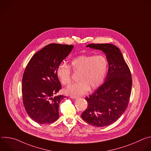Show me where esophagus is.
Wrapping results in <instances>:
<instances>
[{"label": "esophagus", "instance_id": "1", "mask_svg": "<svg viewBox=\"0 0 151 151\" xmlns=\"http://www.w3.org/2000/svg\"><path fill=\"white\" fill-rule=\"evenodd\" d=\"M71 99H77L78 97V96H70V97Z\"/></svg>", "mask_w": 151, "mask_h": 151}]
</instances>
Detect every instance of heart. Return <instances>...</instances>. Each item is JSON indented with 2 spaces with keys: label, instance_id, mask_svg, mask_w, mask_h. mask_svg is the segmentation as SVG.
<instances>
[{
  "label": "heart",
  "instance_id": "b5f03b06",
  "mask_svg": "<svg viewBox=\"0 0 151 151\" xmlns=\"http://www.w3.org/2000/svg\"><path fill=\"white\" fill-rule=\"evenodd\" d=\"M72 70L79 73V82L64 89L65 94L78 96L87 93L90 89L95 90L103 83L109 68L107 58L103 55H82L71 61ZM57 76L63 85L71 83V69L65 64H60L56 70Z\"/></svg>",
  "mask_w": 151,
  "mask_h": 151
}]
</instances>
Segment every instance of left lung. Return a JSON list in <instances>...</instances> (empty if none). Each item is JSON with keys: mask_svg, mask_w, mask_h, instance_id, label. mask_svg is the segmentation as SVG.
<instances>
[{"mask_svg": "<svg viewBox=\"0 0 151 151\" xmlns=\"http://www.w3.org/2000/svg\"><path fill=\"white\" fill-rule=\"evenodd\" d=\"M87 47L102 51L108 60L109 69L104 82L85 98L88 107L81 117L93 126L105 127L116 121L125 111L131 95L132 74L116 46L91 44Z\"/></svg>", "mask_w": 151, "mask_h": 151, "instance_id": "1", "label": "left lung"}]
</instances>
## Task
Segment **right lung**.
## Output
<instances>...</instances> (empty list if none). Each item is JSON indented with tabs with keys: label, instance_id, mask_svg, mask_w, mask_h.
Listing matches in <instances>:
<instances>
[{
	"label": "right lung",
	"instance_id": "obj_1",
	"mask_svg": "<svg viewBox=\"0 0 151 151\" xmlns=\"http://www.w3.org/2000/svg\"><path fill=\"white\" fill-rule=\"evenodd\" d=\"M72 45L51 44L33 55L22 79L23 101L28 115L39 124H50L59 118L58 107L65 96H54L61 88L56 70L71 52Z\"/></svg>",
	"mask_w": 151,
	"mask_h": 151
}]
</instances>
